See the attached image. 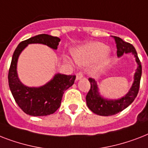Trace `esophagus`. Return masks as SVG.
Returning <instances> with one entry per match:
<instances>
[{
    "label": "esophagus",
    "instance_id": "esophagus-1",
    "mask_svg": "<svg viewBox=\"0 0 148 148\" xmlns=\"http://www.w3.org/2000/svg\"><path fill=\"white\" fill-rule=\"evenodd\" d=\"M82 77H83V74H82L81 72H78V73H77V74H76V80H77V81H78V80H81Z\"/></svg>",
    "mask_w": 148,
    "mask_h": 148
}]
</instances>
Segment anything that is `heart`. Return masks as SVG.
Masks as SVG:
<instances>
[{
	"label": "heart",
	"mask_w": 148,
	"mask_h": 148,
	"mask_svg": "<svg viewBox=\"0 0 148 148\" xmlns=\"http://www.w3.org/2000/svg\"><path fill=\"white\" fill-rule=\"evenodd\" d=\"M73 55L77 64L81 66L89 65L95 62L94 71L96 74L103 72L110 62L108 46L96 41L76 47L73 50Z\"/></svg>",
	"instance_id": "heart-1"
}]
</instances>
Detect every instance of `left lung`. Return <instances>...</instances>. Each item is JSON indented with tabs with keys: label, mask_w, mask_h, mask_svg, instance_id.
<instances>
[{
	"label": "left lung",
	"mask_w": 148,
	"mask_h": 148,
	"mask_svg": "<svg viewBox=\"0 0 148 148\" xmlns=\"http://www.w3.org/2000/svg\"><path fill=\"white\" fill-rule=\"evenodd\" d=\"M117 45V54L118 58L124 53H131L137 63V68L134 74V81L130 90L126 95L118 99H108L102 96L97 81L94 78H89L90 89L86 96V102L88 108L95 114L100 116H110L121 112L131 104L138 94L142 67L134 46L127 43L118 37H114Z\"/></svg>",
	"instance_id": "1"
}]
</instances>
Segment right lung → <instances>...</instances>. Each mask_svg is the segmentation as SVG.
<instances>
[{"label": "right lung", "mask_w": 148, "mask_h": 148, "mask_svg": "<svg viewBox=\"0 0 148 148\" xmlns=\"http://www.w3.org/2000/svg\"><path fill=\"white\" fill-rule=\"evenodd\" d=\"M60 41L58 37L38 34L20 43L14 52L8 74L9 88L17 105L27 114L40 117L53 114L60 108L63 94L74 84L76 76L57 73L44 85L28 87L22 83L17 74L19 56L31 44L44 45L57 50Z\"/></svg>", "instance_id": "right-lung-1"}]
</instances>
